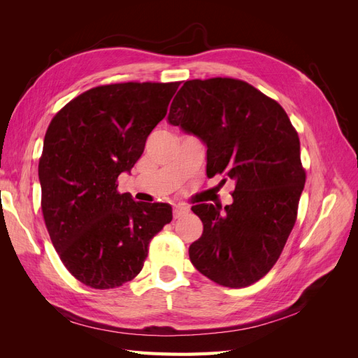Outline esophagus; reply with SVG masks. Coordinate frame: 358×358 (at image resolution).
Here are the masks:
<instances>
[{
  "label": "esophagus",
  "instance_id": "1",
  "mask_svg": "<svg viewBox=\"0 0 358 358\" xmlns=\"http://www.w3.org/2000/svg\"><path fill=\"white\" fill-rule=\"evenodd\" d=\"M188 208L187 206H175V209H173V216H175V218H180V216H183L185 213H188Z\"/></svg>",
  "mask_w": 358,
  "mask_h": 358
}]
</instances>
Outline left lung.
I'll return each instance as SVG.
<instances>
[{
    "instance_id": "obj_1",
    "label": "left lung",
    "mask_w": 358,
    "mask_h": 358,
    "mask_svg": "<svg viewBox=\"0 0 358 358\" xmlns=\"http://www.w3.org/2000/svg\"><path fill=\"white\" fill-rule=\"evenodd\" d=\"M167 121L208 148V176L236 182L224 209L192 206L203 222L189 246L192 266L224 287L257 282L282 252L305 188L300 140L288 115L249 83L215 78L183 83Z\"/></svg>"
}]
</instances>
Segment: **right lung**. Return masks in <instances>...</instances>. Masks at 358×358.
Listing matches in <instances>:
<instances>
[{"mask_svg": "<svg viewBox=\"0 0 358 358\" xmlns=\"http://www.w3.org/2000/svg\"><path fill=\"white\" fill-rule=\"evenodd\" d=\"M179 85L96 86L49 124L38 162L43 218L61 262L85 285L107 289L136 278L150 239L173 218L167 203L119 194L116 179L142 157Z\"/></svg>", "mask_w": 358, "mask_h": 358, "instance_id": "right-lung-1", "label": "right lung"}]
</instances>
